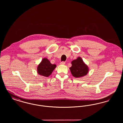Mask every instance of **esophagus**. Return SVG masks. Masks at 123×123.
I'll return each mask as SVG.
<instances>
[{"label":"esophagus","mask_w":123,"mask_h":123,"mask_svg":"<svg viewBox=\"0 0 123 123\" xmlns=\"http://www.w3.org/2000/svg\"><path fill=\"white\" fill-rule=\"evenodd\" d=\"M65 64V62H61L60 63V64H61V65H64Z\"/></svg>","instance_id":"1"}]
</instances>
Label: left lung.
Returning a JSON list of instances; mask_svg holds the SVG:
<instances>
[{
    "label": "left lung",
    "mask_w": 123,
    "mask_h": 123,
    "mask_svg": "<svg viewBox=\"0 0 123 123\" xmlns=\"http://www.w3.org/2000/svg\"><path fill=\"white\" fill-rule=\"evenodd\" d=\"M71 67L70 68V72L73 76L75 78H80L87 75L89 68L88 65L79 57L71 62Z\"/></svg>",
    "instance_id": "8db88e82"
}]
</instances>
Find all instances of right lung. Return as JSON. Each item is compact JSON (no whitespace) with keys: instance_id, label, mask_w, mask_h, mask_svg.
<instances>
[{"instance_id":"right-lung-1","label":"right lung","mask_w":123,"mask_h":123,"mask_svg":"<svg viewBox=\"0 0 123 123\" xmlns=\"http://www.w3.org/2000/svg\"><path fill=\"white\" fill-rule=\"evenodd\" d=\"M56 67V64H52L48 59L45 58L42 59L37 66V73L42 76L48 77L51 75Z\"/></svg>"}]
</instances>
